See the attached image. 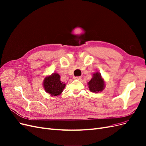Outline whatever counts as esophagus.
Here are the masks:
<instances>
[{"label": "esophagus", "mask_w": 146, "mask_h": 146, "mask_svg": "<svg viewBox=\"0 0 146 146\" xmlns=\"http://www.w3.org/2000/svg\"><path fill=\"white\" fill-rule=\"evenodd\" d=\"M74 79H80L81 77L80 76H78V77H74Z\"/></svg>", "instance_id": "obj_1"}]
</instances>
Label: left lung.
I'll return each instance as SVG.
<instances>
[{
  "instance_id": "left-lung-1",
  "label": "left lung",
  "mask_w": 146,
  "mask_h": 146,
  "mask_svg": "<svg viewBox=\"0 0 146 146\" xmlns=\"http://www.w3.org/2000/svg\"><path fill=\"white\" fill-rule=\"evenodd\" d=\"M88 85L90 91L95 93L102 92L106 86L105 81L99 72L93 73L92 78L88 82Z\"/></svg>"
}]
</instances>
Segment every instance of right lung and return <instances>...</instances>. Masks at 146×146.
Here are the masks:
<instances>
[{
  "mask_svg": "<svg viewBox=\"0 0 146 146\" xmlns=\"http://www.w3.org/2000/svg\"><path fill=\"white\" fill-rule=\"evenodd\" d=\"M43 86L46 92L50 96L56 97L62 92L66 85L60 80V76L57 73H53L45 78Z\"/></svg>",
  "mask_w": 146,
  "mask_h": 146,
  "instance_id": "obj_1",
  "label": "right lung"
}]
</instances>
